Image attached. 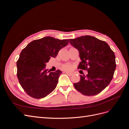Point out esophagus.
I'll return each mask as SVG.
<instances>
[{
	"instance_id": "obj_1",
	"label": "esophagus",
	"mask_w": 129,
	"mask_h": 129,
	"mask_svg": "<svg viewBox=\"0 0 129 129\" xmlns=\"http://www.w3.org/2000/svg\"><path fill=\"white\" fill-rule=\"evenodd\" d=\"M66 74H67V75H68V76H72V75H74V73H72V72H66Z\"/></svg>"
}]
</instances>
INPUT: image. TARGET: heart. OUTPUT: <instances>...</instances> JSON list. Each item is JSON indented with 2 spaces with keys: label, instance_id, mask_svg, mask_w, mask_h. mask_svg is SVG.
<instances>
[{
  "label": "heart",
  "instance_id": "1",
  "mask_svg": "<svg viewBox=\"0 0 129 129\" xmlns=\"http://www.w3.org/2000/svg\"><path fill=\"white\" fill-rule=\"evenodd\" d=\"M63 68L65 70H71L72 68V66L70 64H66L63 66Z\"/></svg>",
  "mask_w": 129,
  "mask_h": 129
}]
</instances>
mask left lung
Instances as JSON below:
<instances>
[{
  "label": "left lung",
  "instance_id": "obj_1",
  "mask_svg": "<svg viewBox=\"0 0 129 129\" xmlns=\"http://www.w3.org/2000/svg\"><path fill=\"white\" fill-rule=\"evenodd\" d=\"M69 42L79 52L81 62L78 68L88 71L74 83V87L84 95L98 94L113 78L116 67L114 52L106 42L90 36L72 39Z\"/></svg>",
  "mask_w": 129,
  "mask_h": 129
}]
</instances>
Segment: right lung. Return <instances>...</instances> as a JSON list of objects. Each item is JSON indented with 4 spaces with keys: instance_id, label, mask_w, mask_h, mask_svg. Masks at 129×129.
<instances>
[{
    "instance_id": "1",
    "label": "right lung",
    "mask_w": 129,
    "mask_h": 129,
    "mask_svg": "<svg viewBox=\"0 0 129 129\" xmlns=\"http://www.w3.org/2000/svg\"><path fill=\"white\" fill-rule=\"evenodd\" d=\"M68 43V39L46 37L30 42L22 49L17 62V77L29 96L42 99L55 89L62 72L60 70L49 72L46 69V63Z\"/></svg>"
}]
</instances>
